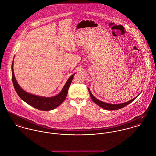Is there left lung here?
<instances>
[{"label":"left lung","mask_w":156,"mask_h":156,"mask_svg":"<svg viewBox=\"0 0 156 156\" xmlns=\"http://www.w3.org/2000/svg\"><path fill=\"white\" fill-rule=\"evenodd\" d=\"M88 91H89V93L90 94V97L92 99V101L95 103L96 104H97L98 105H99V106H101V108H104L105 109H106V110H117V109H120L126 106V105H129V104H130L131 102H132L138 96L135 97L134 99L127 102H125V103H122V104H107V103H105L104 102H102L101 101H99V99H96L91 93L90 91V90L88 88Z\"/></svg>","instance_id":"1"}]
</instances>
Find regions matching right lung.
Here are the masks:
<instances>
[{"mask_svg":"<svg viewBox=\"0 0 156 156\" xmlns=\"http://www.w3.org/2000/svg\"><path fill=\"white\" fill-rule=\"evenodd\" d=\"M13 62H14V60L12 63V83L18 95L26 103L34 107L35 108L41 111L52 110L56 108L60 104L63 103V102L65 101V99L67 96L68 89L69 88L71 82L73 80V76L76 73L73 74L71 76H70L67 82L66 83L65 86L63 87L62 90L58 94L53 97L45 98V97L39 96L28 93L27 92H26L20 87V86L18 85L14 76V70H13Z\"/></svg>","mask_w":156,"mask_h":156,"instance_id":"right-lung-1","label":"right lung"}]
</instances>
